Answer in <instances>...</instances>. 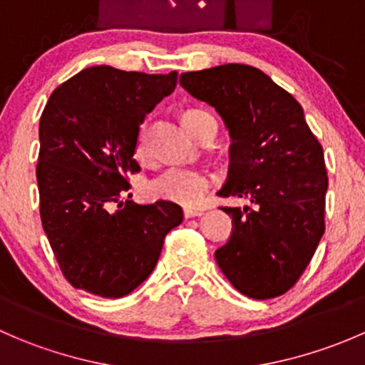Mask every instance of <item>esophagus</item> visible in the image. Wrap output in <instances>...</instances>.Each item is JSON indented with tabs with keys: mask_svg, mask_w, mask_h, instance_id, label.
<instances>
[{
	"mask_svg": "<svg viewBox=\"0 0 365 365\" xmlns=\"http://www.w3.org/2000/svg\"><path fill=\"white\" fill-rule=\"evenodd\" d=\"M183 215H185V219L201 217V215H203V210H200V208H183Z\"/></svg>",
	"mask_w": 365,
	"mask_h": 365,
	"instance_id": "esophagus-1",
	"label": "esophagus"
}]
</instances>
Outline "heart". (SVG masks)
<instances>
[{
  "label": "heart",
  "mask_w": 365,
  "mask_h": 365,
  "mask_svg": "<svg viewBox=\"0 0 365 365\" xmlns=\"http://www.w3.org/2000/svg\"><path fill=\"white\" fill-rule=\"evenodd\" d=\"M203 111L185 113L183 120H190ZM139 159H148L150 155V130L148 125H143L138 135ZM212 187V178L205 171L196 168H169L150 180L146 192L153 200L171 201L183 206H197L205 200L206 192Z\"/></svg>",
  "instance_id": "1"
}]
</instances>
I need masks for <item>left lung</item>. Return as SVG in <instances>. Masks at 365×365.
<instances>
[{"label": "left lung", "mask_w": 365, "mask_h": 365, "mask_svg": "<svg viewBox=\"0 0 365 365\" xmlns=\"http://www.w3.org/2000/svg\"><path fill=\"white\" fill-rule=\"evenodd\" d=\"M180 84L222 118L230 130V171L219 196L251 206L222 208L233 217L215 251L227 281L245 297L282 295L304 274L325 233L329 187L323 148L295 98L251 65L185 72Z\"/></svg>", "instance_id": "1"}]
</instances>
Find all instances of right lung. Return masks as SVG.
Here are the masks:
<instances>
[{
    "mask_svg": "<svg viewBox=\"0 0 365 365\" xmlns=\"http://www.w3.org/2000/svg\"><path fill=\"white\" fill-rule=\"evenodd\" d=\"M176 77L98 65L65 81L46 104L36 164L40 219L73 288L128 295L152 274L165 235L183 220L171 201H121L130 189L127 175L139 171V125L175 91Z\"/></svg>",
    "mask_w": 365,
    "mask_h": 365,
    "instance_id": "1",
    "label": "right lung"
}]
</instances>
